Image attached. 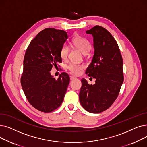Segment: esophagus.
Returning a JSON list of instances; mask_svg holds the SVG:
<instances>
[{"label":"esophagus","instance_id":"1","mask_svg":"<svg viewBox=\"0 0 147 147\" xmlns=\"http://www.w3.org/2000/svg\"><path fill=\"white\" fill-rule=\"evenodd\" d=\"M77 79V78H76V77H75V76H71V77H70V80H74V79Z\"/></svg>","mask_w":147,"mask_h":147}]
</instances>
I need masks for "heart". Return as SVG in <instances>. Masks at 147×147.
<instances>
[{
  "instance_id": "b5f03b06",
  "label": "heart",
  "mask_w": 147,
  "mask_h": 147,
  "mask_svg": "<svg viewBox=\"0 0 147 147\" xmlns=\"http://www.w3.org/2000/svg\"><path fill=\"white\" fill-rule=\"evenodd\" d=\"M73 44L78 48L83 53H86L90 49L91 46L89 42L82 36H76L74 37L72 40ZM61 57L63 59H66L68 54V47L67 45L64 44L63 45L61 49ZM67 69L70 71L71 73L76 75L80 74L82 69L84 68V65L83 64L71 63H69L67 67Z\"/></svg>"
}]
</instances>
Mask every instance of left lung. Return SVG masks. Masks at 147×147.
Segmentation results:
<instances>
[{"instance_id":"obj_1","label":"left lung","mask_w":147,"mask_h":147,"mask_svg":"<svg viewBox=\"0 0 147 147\" xmlns=\"http://www.w3.org/2000/svg\"><path fill=\"white\" fill-rule=\"evenodd\" d=\"M86 33L94 37L95 52L86 74L96 81L90 85L82 79L79 100L88 112L99 113L110 108L119 94L124 80L123 58L116 40L105 28L95 26Z\"/></svg>"}]
</instances>
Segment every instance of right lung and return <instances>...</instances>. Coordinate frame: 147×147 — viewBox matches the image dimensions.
Here are the masks:
<instances>
[{
	"instance_id": "add662e5",
	"label": "right lung",
	"mask_w": 147,
	"mask_h": 147,
	"mask_svg": "<svg viewBox=\"0 0 147 147\" xmlns=\"http://www.w3.org/2000/svg\"><path fill=\"white\" fill-rule=\"evenodd\" d=\"M67 33L61 30L45 28L31 41L25 53L21 84L28 102L42 112L58 109L66 93L68 74L62 73L56 80L50 71L62 63L60 52L68 38Z\"/></svg>"
}]
</instances>
